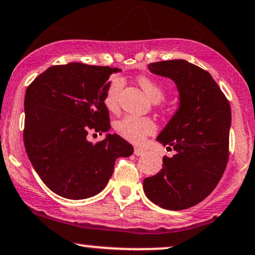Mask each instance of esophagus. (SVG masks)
<instances>
[{"instance_id":"esophagus-1","label":"esophagus","mask_w":255,"mask_h":255,"mask_svg":"<svg viewBox=\"0 0 255 255\" xmlns=\"http://www.w3.org/2000/svg\"><path fill=\"white\" fill-rule=\"evenodd\" d=\"M145 149L143 148H140V147H135V148H134V154L135 155H137V157H140V155H143L145 154Z\"/></svg>"}]
</instances>
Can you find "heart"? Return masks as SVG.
<instances>
[{
  "instance_id": "1",
  "label": "heart",
  "mask_w": 255,
  "mask_h": 255,
  "mask_svg": "<svg viewBox=\"0 0 255 255\" xmlns=\"http://www.w3.org/2000/svg\"><path fill=\"white\" fill-rule=\"evenodd\" d=\"M124 79L120 76H114L110 79L103 97V103L109 112H115L119 107V96L124 88ZM137 84L145 91L153 102L158 103L164 98V89L153 79L141 76L137 78ZM115 130L124 139L134 143H140L146 136L154 133L155 125L149 118L136 115H126L115 124Z\"/></svg>"
}]
</instances>
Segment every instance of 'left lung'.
<instances>
[{"label": "left lung", "mask_w": 255, "mask_h": 255, "mask_svg": "<svg viewBox=\"0 0 255 255\" xmlns=\"http://www.w3.org/2000/svg\"><path fill=\"white\" fill-rule=\"evenodd\" d=\"M148 69L176 83L179 108L157 137L176 154L162 158L160 172L143 180V191L164 209H188L209 196L225 172L231 106L210 73L189 61H158Z\"/></svg>", "instance_id": "8db88e82"}]
</instances>
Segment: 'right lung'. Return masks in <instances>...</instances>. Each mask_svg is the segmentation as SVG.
Listing matches in <instances>:
<instances>
[{
	"label": "right lung",
	"instance_id": "add662e5",
	"mask_svg": "<svg viewBox=\"0 0 255 255\" xmlns=\"http://www.w3.org/2000/svg\"><path fill=\"white\" fill-rule=\"evenodd\" d=\"M119 71L82 63L54 65L27 88L24 148L42 182L61 197L97 195L112 177L116 159L133 154V146L118 134H107L96 143L87 137L110 129L103 97L110 75Z\"/></svg>",
	"mask_w": 255,
	"mask_h": 255
}]
</instances>
